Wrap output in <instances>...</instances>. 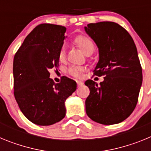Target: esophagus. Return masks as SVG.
<instances>
[{
  "mask_svg": "<svg viewBox=\"0 0 151 151\" xmlns=\"http://www.w3.org/2000/svg\"><path fill=\"white\" fill-rule=\"evenodd\" d=\"M76 82H77V85H78V87H79V86H82V85L84 84L82 81H79V80H77Z\"/></svg>",
  "mask_w": 151,
  "mask_h": 151,
  "instance_id": "obj_1",
  "label": "esophagus"
}]
</instances>
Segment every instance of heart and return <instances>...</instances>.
Here are the masks:
<instances>
[{
  "label": "heart",
  "mask_w": 151,
  "mask_h": 151,
  "mask_svg": "<svg viewBox=\"0 0 151 151\" xmlns=\"http://www.w3.org/2000/svg\"><path fill=\"white\" fill-rule=\"evenodd\" d=\"M73 42L78 48L82 50L84 54L87 56L91 55L95 48L94 42L91 41V39H90L87 36L82 35L76 36L74 38ZM65 58H66V49L64 47H63L59 51V59L60 61H63ZM82 71H83V69L78 66H71L68 70L69 74L74 77H80Z\"/></svg>",
  "instance_id": "heart-1"
}]
</instances>
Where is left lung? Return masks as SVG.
Returning a JSON list of instances; mask_svg holds the SVG:
<instances>
[{"label":"left lung","mask_w":151,"mask_h":151,"mask_svg":"<svg viewBox=\"0 0 151 151\" xmlns=\"http://www.w3.org/2000/svg\"><path fill=\"white\" fill-rule=\"evenodd\" d=\"M85 30L99 50L94 75L104 76L100 85L91 79L85 82L90 89L85 101L86 113L103 125L119 123L134 110L142 85L135 44L127 31L116 22L90 23Z\"/></svg>","instance_id":"8db88e82"}]
</instances>
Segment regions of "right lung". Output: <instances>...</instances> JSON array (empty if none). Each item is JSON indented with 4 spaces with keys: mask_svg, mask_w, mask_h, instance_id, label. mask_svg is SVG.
<instances>
[{
    "mask_svg": "<svg viewBox=\"0 0 151 151\" xmlns=\"http://www.w3.org/2000/svg\"><path fill=\"white\" fill-rule=\"evenodd\" d=\"M64 26L44 23L27 35L13 59L14 96L24 116L34 124L50 125L66 116L65 101L76 90L66 76L54 83L49 70L59 66Z\"/></svg>",
    "mask_w": 151,
    "mask_h": 151,
    "instance_id": "obj_1",
    "label": "right lung"
}]
</instances>
